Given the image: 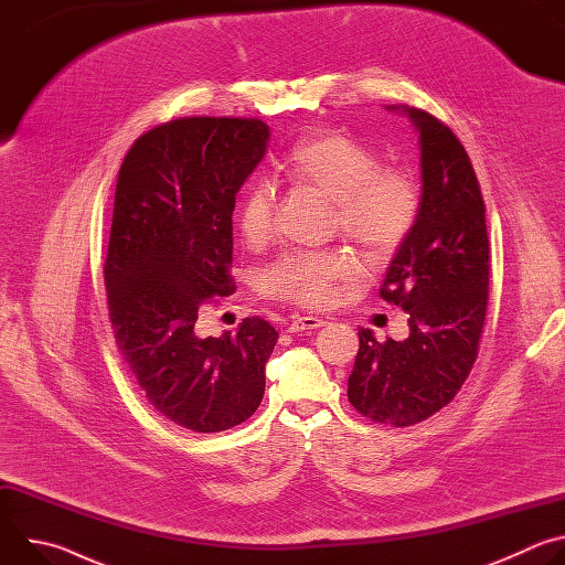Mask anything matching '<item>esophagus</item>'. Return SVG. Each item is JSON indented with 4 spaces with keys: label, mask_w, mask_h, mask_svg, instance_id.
<instances>
[{
    "label": "esophagus",
    "mask_w": 565,
    "mask_h": 565,
    "mask_svg": "<svg viewBox=\"0 0 565 565\" xmlns=\"http://www.w3.org/2000/svg\"><path fill=\"white\" fill-rule=\"evenodd\" d=\"M327 324V319H321V317H315V315H306V317H295L292 321H290V327H288V331L290 333H303V331H315V329H321Z\"/></svg>",
    "instance_id": "1"
}]
</instances>
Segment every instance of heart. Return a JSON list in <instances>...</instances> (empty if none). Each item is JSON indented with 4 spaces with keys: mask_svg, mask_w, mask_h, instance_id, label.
Returning a JSON list of instances; mask_svg holds the SVG:
<instances>
[{
    "mask_svg": "<svg viewBox=\"0 0 565 565\" xmlns=\"http://www.w3.org/2000/svg\"><path fill=\"white\" fill-rule=\"evenodd\" d=\"M375 149L344 131H327L299 142L284 163V174L335 203L340 230L369 255L386 257L405 241L420 212V190L412 174L380 170ZM275 188L257 181L238 207V227L248 241H264L273 230ZM358 273L344 253H303L279 259L266 273L270 292L321 306L335 299L338 284Z\"/></svg>",
    "mask_w": 565,
    "mask_h": 565,
    "instance_id": "1",
    "label": "heart"
}]
</instances>
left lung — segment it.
Here are the masks:
<instances>
[{
    "instance_id": "8db88e82",
    "label": "left lung",
    "mask_w": 565,
    "mask_h": 565,
    "mask_svg": "<svg viewBox=\"0 0 565 565\" xmlns=\"http://www.w3.org/2000/svg\"><path fill=\"white\" fill-rule=\"evenodd\" d=\"M386 109L412 120L420 145V212L380 290L409 315V338L382 344L373 331H358L349 399L375 423L409 427L449 405L473 366L488 310L490 238L478 179L456 134L423 109Z\"/></svg>"
}]
</instances>
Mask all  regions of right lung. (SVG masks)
<instances>
[{
    "label": "right lung",
    "instance_id": "add662e5",
    "mask_svg": "<svg viewBox=\"0 0 565 565\" xmlns=\"http://www.w3.org/2000/svg\"><path fill=\"white\" fill-rule=\"evenodd\" d=\"M255 118H179L127 151L114 201L105 286L116 344L145 397L172 423L214 434L264 399L279 333L248 317L199 338V308L232 292L234 196L264 160Z\"/></svg>",
    "mask_w": 565,
    "mask_h": 565
}]
</instances>
